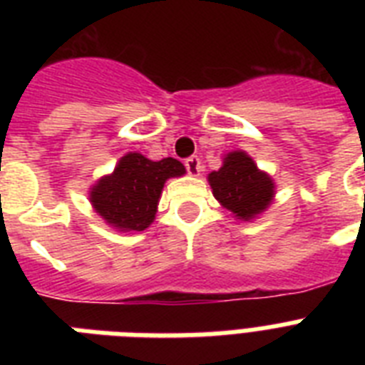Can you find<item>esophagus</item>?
Segmentation results:
<instances>
[{
    "label": "esophagus",
    "mask_w": 365,
    "mask_h": 365,
    "mask_svg": "<svg viewBox=\"0 0 365 365\" xmlns=\"http://www.w3.org/2000/svg\"><path fill=\"white\" fill-rule=\"evenodd\" d=\"M185 168H187V172L191 176H199L200 170H202V165H200L199 157H197V155L187 157V159H185Z\"/></svg>",
    "instance_id": "34e87169"
}]
</instances>
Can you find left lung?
<instances>
[{
	"label": "left lung",
	"instance_id": "8db88e82",
	"mask_svg": "<svg viewBox=\"0 0 365 365\" xmlns=\"http://www.w3.org/2000/svg\"><path fill=\"white\" fill-rule=\"evenodd\" d=\"M214 197L239 220H252L271 205L274 183L244 151H233L208 176Z\"/></svg>",
	"mask_w": 365,
	"mask_h": 365
}]
</instances>
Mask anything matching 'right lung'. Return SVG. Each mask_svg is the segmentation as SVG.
<instances>
[{"label":"right lung","instance_id":"add662e5","mask_svg":"<svg viewBox=\"0 0 365 365\" xmlns=\"http://www.w3.org/2000/svg\"><path fill=\"white\" fill-rule=\"evenodd\" d=\"M180 160L166 157L149 160L140 153L125 155L111 176L102 178L91 191L94 210L123 231H143L155 220L160 191L168 178L182 176Z\"/></svg>","mask_w":365,"mask_h":365}]
</instances>
